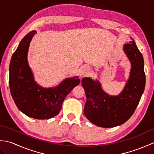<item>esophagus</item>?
<instances>
[{
    "mask_svg": "<svg viewBox=\"0 0 154 154\" xmlns=\"http://www.w3.org/2000/svg\"><path fill=\"white\" fill-rule=\"evenodd\" d=\"M91 69L88 67H83L81 69V73L84 75H87L90 73Z\"/></svg>",
    "mask_w": 154,
    "mask_h": 154,
    "instance_id": "esophagus-1",
    "label": "esophagus"
}]
</instances>
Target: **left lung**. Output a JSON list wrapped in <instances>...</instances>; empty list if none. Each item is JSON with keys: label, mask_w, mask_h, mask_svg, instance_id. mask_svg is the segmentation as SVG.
Masks as SVG:
<instances>
[{"label": "left lung", "mask_w": 154, "mask_h": 154, "mask_svg": "<svg viewBox=\"0 0 154 154\" xmlns=\"http://www.w3.org/2000/svg\"><path fill=\"white\" fill-rule=\"evenodd\" d=\"M126 54L131 61L130 79L120 95L111 97L101 89L100 85L90 78H83L82 85L87 102L83 112L96 126L112 128L122 124L132 116L138 105L146 85L143 59L134 41L125 44Z\"/></svg>", "instance_id": "8db88e82"}]
</instances>
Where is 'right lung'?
<instances>
[{
    "label": "right lung",
    "mask_w": 154,
    "mask_h": 154,
    "mask_svg": "<svg viewBox=\"0 0 154 154\" xmlns=\"http://www.w3.org/2000/svg\"><path fill=\"white\" fill-rule=\"evenodd\" d=\"M35 31H31L21 40L10 63L9 85L18 109L35 119H49L60 112L67 94L78 85L77 77L65 79L55 88L44 89L35 83L27 61L30 41Z\"/></svg>",
    "instance_id": "right-lung-1"
}]
</instances>
